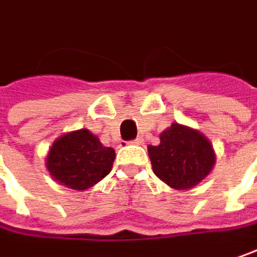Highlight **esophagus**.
Here are the masks:
<instances>
[{"label":"esophagus","instance_id":"1","mask_svg":"<svg viewBox=\"0 0 257 257\" xmlns=\"http://www.w3.org/2000/svg\"><path fill=\"white\" fill-rule=\"evenodd\" d=\"M130 143H133V145H142V143H143V139H142V137H137L135 140H132Z\"/></svg>","mask_w":257,"mask_h":257}]
</instances>
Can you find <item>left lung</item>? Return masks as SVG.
Masks as SVG:
<instances>
[{"label": "left lung", "mask_w": 257, "mask_h": 257, "mask_svg": "<svg viewBox=\"0 0 257 257\" xmlns=\"http://www.w3.org/2000/svg\"><path fill=\"white\" fill-rule=\"evenodd\" d=\"M155 175L175 189H189L211 172L215 155L197 130L173 122L161 135L159 146H149Z\"/></svg>", "instance_id": "1"}]
</instances>
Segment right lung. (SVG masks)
Wrapping results in <instances>:
<instances>
[{
  "mask_svg": "<svg viewBox=\"0 0 257 257\" xmlns=\"http://www.w3.org/2000/svg\"><path fill=\"white\" fill-rule=\"evenodd\" d=\"M114 159V149L102 146L96 136L84 128L58 139L46 166L62 185L84 191L108 175Z\"/></svg>",
  "mask_w": 257,
  "mask_h": 257,
  "instance_id": "obj_1",
  "label": "right lung"
}]
</instances>
